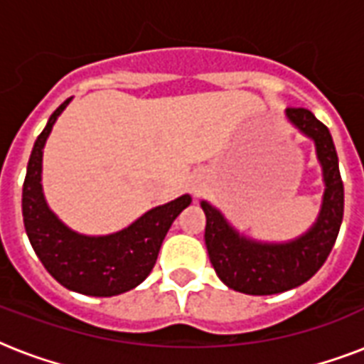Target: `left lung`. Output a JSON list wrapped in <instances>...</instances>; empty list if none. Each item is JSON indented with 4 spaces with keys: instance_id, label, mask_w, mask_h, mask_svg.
I'll list each match as a JSON object with an SVG mask.
<instances>
[{
    "instance_id": "8db88e82",
    "label": "left lung",
    "mask_w": 364,
    "mask_h": 364,
    "mask_svg": "<svg viewBox=\"0 0 364 364\" xmlns=\"http://www.w3.org/2000/svg\"><path fill=\"white\" fill-rule=\"evenodd\" d=\"M294 126L316 141L325 176V196L316 227L302 238L283 245L240 238L215 208L202 202L205 213V247L215 274L225 285L245 294H276L308 282L327 260L344 217V183L331 132L306 107H289Z\"/></svg>"
}]
</instances>
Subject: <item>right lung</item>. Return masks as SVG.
<instances>
[{
  "instance_id": "1",
  "label": "right lung",
  "mask_w": 364,
  "mask_h": 364,
  "mask_svg": "<svg viewBox=\"0 0 364 364\" xmlns=\"http://www.w3.org/2000/svg\"><path fill=\"white\" fill-rule=\"evenodd\" d=\"M65 100L37 136L22 187V217L31 247L50 276L70 291L90 296H115L126 293L151 274L160 245L171 223L188 204L185 194L170 204L159 205L134 225L100 238L71 232L45 204L41 193L43 147Z\"/></svg>"
}]
</instances>
